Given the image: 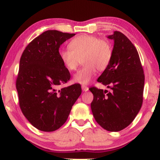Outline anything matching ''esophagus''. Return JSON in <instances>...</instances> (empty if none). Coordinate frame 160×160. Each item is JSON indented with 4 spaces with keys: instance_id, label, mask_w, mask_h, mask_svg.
<instances>
[{
    "instance_id": "1",
    "label": "esophagus",
    "mask_w": 160,
    "mask_h": 160,
    "mask_svg": "<svg viewBox=\"0 0 160 160\" xmlns=\"http://www.w3.org/2000/svg\"><path fill=\"white\" fill-rule=\"evenodd\" d=\"M82 90L84 91V92H87V91L89 90L88 87L84 86V85H82Z\"/></svg>"
}]
</instances>
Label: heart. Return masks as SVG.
I'll return each mask as SVG.
<instances>
[{
  "label": "heart",
  "mask_w": 160,
  "mask_h": 160,
  "mask_svg": "<svg viewBox=\"0 0 160 160\" xmlns=\"http://www.w3.org/2000/svg\"><path fill=\"white\" fill-rule=\"evenodd\" d=\"M70 49L60 50L59 56L65 68L76 70L80 60L84 65L73 76V82L87 84L95 76L96 69L103 71L112 58V47L109 42L91 35H81L69 43Z\"/></svg>",
  "instance_id": "obj_1"
}]
</instances>
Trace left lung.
<instances>
[{
	"instance_id": "obj_1",
	"label": "left lung",
	"mask_w": 160,
	"mask_h": 160,
	"mask_svg": "<svg viewBox=\"0 0 160 160\" xmlns=\"http://www.w3.org/2000/svg\"><path fill=\"white\" fill-rule=\"evenodd\" d=\"M107 38L114 41L112 58L98 82L111 91L91 87V109L102 128L118 132L131 124L141 108L145 76L137 49L128 37L114 31Z\"/></svg>"
}]
</instances>
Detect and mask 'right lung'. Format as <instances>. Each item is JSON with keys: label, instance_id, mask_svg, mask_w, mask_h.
I'll return each instance as SVG.
<instances>
[{"label": "right lung", "instance_id": "right-lung-1", "mask_svg": "<svg viewBox=\"0 0 160 160\" xmlns=\"http://www.w3.org/2000/svg\"><path fill=\"white\" fill-rule=\"evenodd\" d=\"M75 35L47 30L27 46L19 61L16 82L19 106L30 123L43 132L63 125L82 94L78 84L58 90L71 78L61 62L59 49Z\"/></svg>", "mask_w": 160, "mask_h": 160}]
</instances>
